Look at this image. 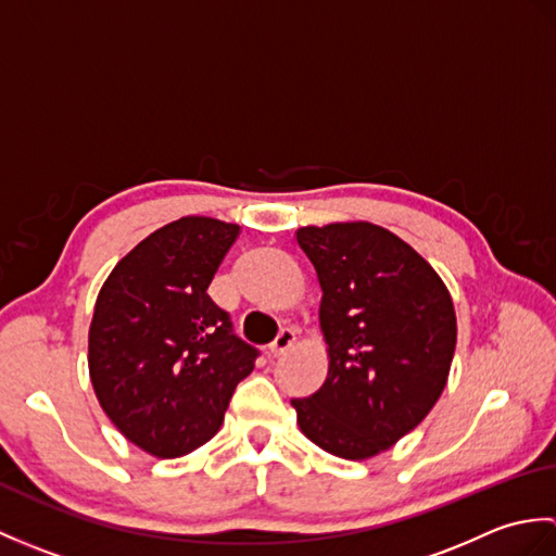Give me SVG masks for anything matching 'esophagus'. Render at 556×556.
Listing matches in <instances>:
<instances>
[{"label":"esophagus","mask_w":556,"mask_h":556,"mask_svg":"<svg viewBox=\"0 0 556 556\" xmlns=\"http://www.w3.org/2000/svg\"><path fill=\"white\" fill-rule=\"evenodd\" d=\"M293 344H296V334H293V329H281L277 339L269 344L267 353L271 358H279V356H285L287 351H291Z\"/></svg>","instance_id":"esophagus-1"}]
</instances>
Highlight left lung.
I'll return each instance as SVG.
<instances>
[{"mask_svg":"<svg viewBox=\"0 0 556 556\" xmlns=\"http://www.w3.org/2000/svg\"><path fill=\"white\" fill-rule=\"evenodd\" d=\"M296 241L323 289L329 370L291 406L327 454L372 458L418 428L444 392L456 349L452 296L428 260L377 224L301 227Z\"/></svg>","mask_w":556,"mask_h":556,"instance_id":"1","label":"left lung"}]
</instances>
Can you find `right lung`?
I'll return each mask as SVG.
<instances>
[{"label":"right lung","mask_w":556,"mask_h":556,"mask_svg":"<svg viewBox=\"0 0 556 556\" xmlns=\"http://www.w3.org/2000/svg\"><path fill=\"white\" fill-rule=\"evenodd\" d=\"M239 224L181 217L126 253L104 281L88 332L102 410L157 458L191 454L217 434L257 351L207 296Z\"/></svg>","instance_id":"1"}]
</instances>
